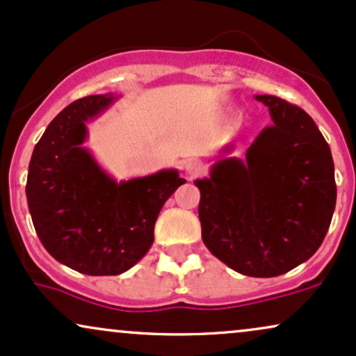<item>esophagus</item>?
<instances>
[{
	"mask_svg": "<svg viewBox=\"0 0 356 356\" xmlns=\"http://www.w3.org/2000/svg\"><path fill=\"white\" fill-rule=\"evenodd\" d=\"M183 170L186 171L188 177L193 178V177H198V175L203 173L204 166H203V163L200 160H196V158H188V160L183 161Z\"/></svg>",
	"mask_w": 356,
	"mask_h": 356,
	"instance_id": "34e87169",
	"label": "esophagus"
}]
</instances>
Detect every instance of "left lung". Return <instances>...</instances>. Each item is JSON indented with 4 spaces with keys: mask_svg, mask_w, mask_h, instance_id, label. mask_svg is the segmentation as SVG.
<instances>
[{
    "mask_svg": "<svg viewBox=\"0 0 356 356\" xmlns=\"http://www.w3.org/2000/svg\"><path fill=\"white\" fill-rule=\"evenodd\" d=\"M273 120L246 152L196 179L207 248L241 275L271 278L323 243L337 203L332 152L315 121L278 96L257 95Z\"/></svg>",
    "mask_w": 356,
    "mask_h": 356,
    "instance_id": "1",
    "label": "left lung"
}]
</instances>
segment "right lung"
<instances>
[{
	"label": "right lung",
	"mask_w": 356,
	"mask_h": 356,
	"mask_svg": "<svg viewBox=\"0 0 356 356\" xmlns=\"http://www.w3.org/2000/svg\"><path fill=\"white\" fill-rule=\"evenodd\" d=\"M118 96L91 95L61 113L38 141L26 198L36 235L54 260L91 277L120 275L153 245L158 215L186 179L177 170L116 183L86 148V121Z\"/></svg>",
	"instance_id": "obj_1"
}]
</instances>
